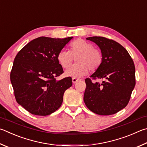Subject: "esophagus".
I'll return each mask as SVG.
<instances>
[{
    "instance_id": "esophagus-1",
    "label": "esophagus",
    "mask_w": 147,
    "mask_h": 147,
    "mask_svg": "<svg viewBox=\"0 0 147 147\" xmlns=\"http://www.w3.org/2000/svg\"><path fill=\"white\" fill-rule=\"evenodd\" d=\"M79 80V79L78 78H72V81H73V84H76V83Z\"/></svg>"
}]
</instances>
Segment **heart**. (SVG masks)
Returning a JSON list of instances; mask_svg holds the SVG:
<instances>
[{"label": "heart", "instance_id": "b5f03b06", "mask_svg": "<svg viewBox=\"0 0 147 147\" xmlns=\"http://www.w3.org/2000/svg\"><path fill=\"white\" fill-rule=\"evenodd\" d=\"M76 58V64L67 69V76L80 78L89 73V69L94 71L102 63L103 56L99 50L94 49L91 44L82 39L74 41L70 46V51L62 49L58 53L57 59L63 68H68Z\"/></svg>", "mask_w": 147, "mask_h": 147}]
</instances>
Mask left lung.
<instances>
[{
  "instance_id": "obj_1",
  "label": "left lung",
  "mask_w": 147,
  "mask_h": 147,
  "mask_svg": "<svg viewBox=\"0 0 147 147\" xmlns=\"http://www.w3.org/2000/svg\"><path fill=\"white\" fill-rule=\"evenodd\" d=\"M100 47L102 63L90 78L103 79L100 84L86 78L84 100L87 107L99 115L116 114L130 100L136 85L135 66L127 51L118 42L101 36L86 38Z\"/></svg>"
}]
</instances>
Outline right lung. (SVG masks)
Instances as JSON below:
<instances>
[{"instance_id":"right-lung-1","label":"right lung","mask_w":147,"mask_h":147,"mask_svg":"<svg viewBox=\"0 0 147 147\" xmlns=\"http://www.w3.org/2000/svg\"><path fill=\"white\" fill-rule=\"evenodd\" d=\"M73 37L41 36L29 42L15 58L10 80L17 103L37 116H47L60 108L71 77L57 80L63 71L58 53Z\"/></svg>"}]
</instances>
